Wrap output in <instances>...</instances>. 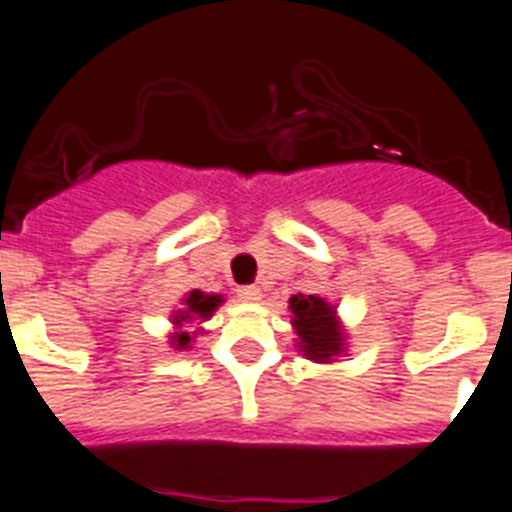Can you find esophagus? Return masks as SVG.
Listing matches in <instances>:
<instances>
[{"label": "esophagus", "instance_id": "1", "mask_svg": "<svg viewBox=\"0 0 512 512\" xmlns=\"http://www.w3.org/2000/svg\"><path fill=\"white\" fill-rule=\"evenodd\" d=\"M235 295L241 297L243 302H256L261 300V289L256 284H243V287L235 289Z\"/></svg>", "mask_w": 512, "mask_h": 512}]
</instances>
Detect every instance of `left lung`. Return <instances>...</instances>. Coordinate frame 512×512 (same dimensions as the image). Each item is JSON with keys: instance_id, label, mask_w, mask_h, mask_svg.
Here are the masks:
<instances>
[{"instance_id": "1", "label": "left lung", "mask_w": 512, "mask_h": 512, "mask_svg": "<svg viewBox=\"0 0 512 512\" xmlns=\"http://www.w3.org/2000/svg\"><path fill=\"white\" fill-rule=\"evenodd\" d=\"M289 307L295 312L297 336L302 338L300 348L305 356L323 361L341 351V333H338V323L333 320L328 302L315 295H297L289 300Z\"/></svg>"}]
</instances>
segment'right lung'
Masks as SVG:
<instances>
[{
	"mask_svg": "<svg viewBox=\"0 0 512 512\" xmlns=\"http://www.w3.org/2000/svg\"><path fill=\"white\" fill-rule=\"evenodd\" d=\"M220 297L215 295H202V292H192L187 297V310H182V315H176V323H182V320L192 318V315H200V318H210L212 310L217 307ZM176 348H187L189 346V333H179L176 336Z\"/></svg>",
	"mask_w": 512,
	"mask_h": 512,
	"instance_id": "1",
	"label": "right lung"
}]
</instances>
